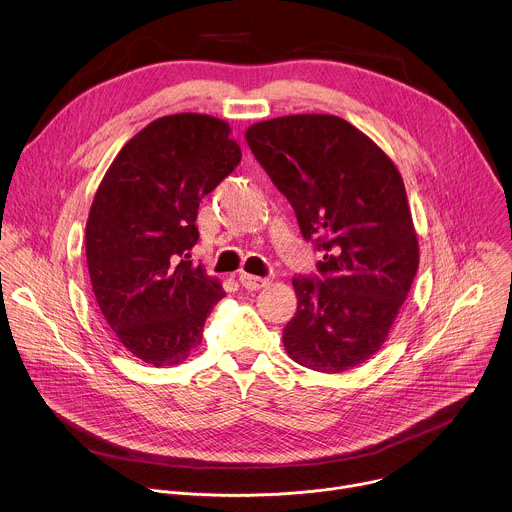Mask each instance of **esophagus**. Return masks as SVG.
<instances>
[{"instance_id": "esophagus-1", "label": "esophagus", "mask_w": 512, "mask_h": 512, "mask_svg": "<svg viewBox=\"0 0 512 512\" xmlns=\"http://www.w3.org/2000/svg\"><path fill=\"white\" fill-rule=\"evenodd\" d=\"M239 281H241V285L245 287V289H261V287H265L267 283H269V279H265V277H259V275H251V273H241L239 275Z\"/></svg>"}]
</instances>
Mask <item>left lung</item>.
Returning <instances> with one entry per match:
<instances>
[{
	"mask_svg": "<svg viewBox=\"0 0 512 512\" xmlns=\"http://www.w3.org/2000/svg\"><path fill=\"white\" fill-rule=\"evenodd\" d=\"M249 148L324 251L320 279L294 277L283 346L302 367L342 373L379 352L409 294L419 245L405 184L379 145L336 115L251 125Z\"/></svg>",
	"mask_w": 512,
	"mask_h": 512,
	"instance_id": "8db88e82",
	"label": "left lung"
}]
</instances>
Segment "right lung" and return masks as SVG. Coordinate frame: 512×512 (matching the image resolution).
Returning a JSON list of instances; mask_svg holds the SVG:
<instances>
[{"label": "right lung", "instance_id": "add662e5", "mask_svg": "<svg viewBox=\"0 0 512 512\" xmlns=\"http://www.w3.org/2000/svg\"><path fill=\"white\" fill-rule=\"evenodd\" d=\"M239 162L227 121L176 113L135 133L97 188L85 231L95 300L119 342L154 367L186 360L225 298L190 251L200 200Z\"/></svg>", "mask_w": 512, "mask_h": 512}]
</instances>
